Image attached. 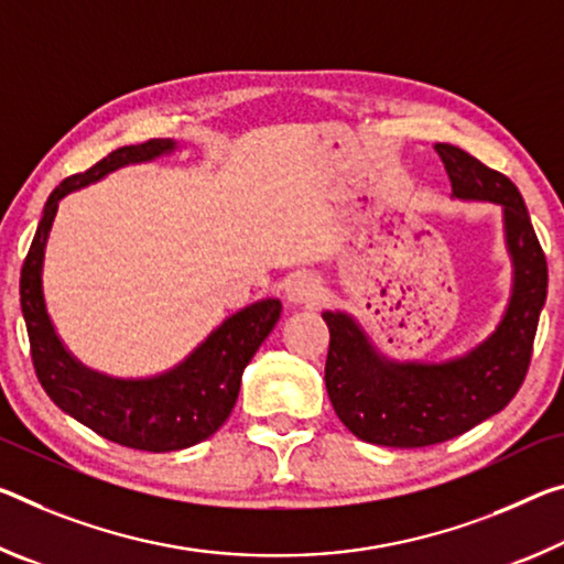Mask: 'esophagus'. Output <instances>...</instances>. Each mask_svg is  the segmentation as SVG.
Segmentation results:
<instances>
[{
  "mask_svg": "<svg viewBox=\"0 0 564 564\" xmlns=\"http://www.w3.org/2000/svg\"><path fill=\"white\" fill-rule=\"evenodd\" d=\"M324 296V285L314 273H293L285 283V301L291 306H314Z\"/></svg>",
  "mask_w": 564,
  "mask_h": 564,
  "instance_id": "obj_1",
  "label": "esophagus"
}]
</instances>
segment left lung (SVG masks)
<instances>
[{
	"mask_svg": "<svg viewBox=\"0 0 564 564\" xmlns=\"http://www.w3.org/2000/svg\"><path fill=\"white\" fill-rule=\"evenodd\" d=\"M452 198L502 208L512 265L509 299L495 330L442 361L391 359L348 311H324L330 330L326 391L344 426L364 442L414 449L469 432L520 391L547 299V261L514 183L464 150L436 142Z\"/></svg>",
	"mask_w": 564,
	"mask_h": 564,
	"instance_id": "left-lung-1",
	"label": "left lung"
}]
</instances>
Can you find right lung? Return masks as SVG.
<instances>
[{"instance_id": "right-lung-1", "label": "right lung", "mask_w": 564, "mask_h": 564, "mask_svg": "<svg viewBox=\"0 0 564 564\" xmlns=\"http://www.w3.org/2000/svg\"><path fill=\"white\" fill-rule=\"evenodd\" d=\"M181 148L170 138L124 145L85 173L67 177L44 203L37 234L24 258L20 303L34 371L55 404L105 440L142 452H177L208 440L236 406L240 379L258 346L281 318L279 299H261L223 318L203 341L153 377H110L89 369L62 341L44 301V250L65 195L100 183L115 170L153 163Z\"/></svg>"}]
</instances>
